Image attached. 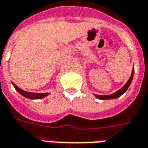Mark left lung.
<instances>
[{"instance_id":"left-lung-1","label":"left lung","mask_w":148,"mask_h":148,"mask_svg":"<svg viewBox=\"0 0 148 148\" xmlns=\"http://www.w3.org/2000/svg\"><path fill=\"white\" fill-rule=\"evenodd\" d=\"M133 75H134V71H132V75H131L130 78L128 79V82L126 83L125 85L122 89H120L119 90L117 91L116 93H112L111 95H106V96H100V95H96L95 96L99 99H116V98H118L120 96H122L123 93L125 92L127 90H128V86H130L131 83H132V78H133Z\"/></svg>"}]
</instances>
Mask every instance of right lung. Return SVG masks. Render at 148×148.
Returning <instances> with one entry per match:
<instances>
[{
  "mask_svg": "<svg viewBox=\"0 0 148 148\" xmlns=\"http://www.w3.org/2000/svg\"><path fill=\"white\" fill-rule=\"evenodd\" d=\"M13 85L14 86L15 89L16 90L17 92L20 93L21 95H23V97H26V98H29V99H41V98H43V97H46L47 95H49V93H30V92H26V91H24L21 89H20L17 86H16L14 84H13Z\"/></svg>",
  "mask_w": 148,
  "mask_h": 148,
  "instance_id": "1",
  "label": "right lung"
}]
</instances>
